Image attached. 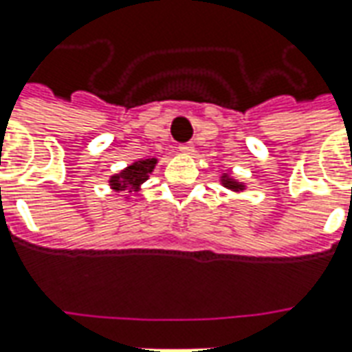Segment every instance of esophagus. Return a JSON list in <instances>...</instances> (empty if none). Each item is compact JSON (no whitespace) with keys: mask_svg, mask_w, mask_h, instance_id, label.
<instances>
[{"mask_svg":"<svg viewBox=\"0 0 352 352\" xmlns=\"http://www.w3.org/2000/svg\"><path fill=\"white\" fill-rule=\"evenodd\" d=\"M179 151L188 156V154H192V152H194V144H192V142H186V144H181V146H179Z\"/></svg>","mask_w":352,"mask_h":352,"instance_id":"obj_1","label":"esophagus"}]
</instances>
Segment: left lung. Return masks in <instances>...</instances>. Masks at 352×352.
<instances>
[{
  "instance_id": "1",
  "label": "left lung",
  "mask_w": 352,
  "mask_h": 352,
  "mask_svg": "<svg viewBox=\"0 0 352 352\" xmlns=\"http://www.w3.org/2000/svg\"><path fill=\"white\" fill-rule=\"evenodd\" d=\"M221 184H223L225 188H228V190H232V192H242L245 188V184L240 183V181H236L230 173H223V177H221Z\"/></svg>"
}]
</instances>
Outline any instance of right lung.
<instances>
[{"instance_id":"obj_1","label":"right lung","mask_w":352,"mask_h":352,"mask_svg":"<svg viewBox=\"0 0 352 352\" xmlns=\"http://www.w3.org/2000/svg\"><path fill=\"white\" fill-rule=\"evenodd\" d=\"M156 164H158V158L137 160L125 169H122L120 173H114L110 177L108 184L116 192H139L142 183L148 179V175L156 168ZM125 198H127V194H125Z\"/></svg>"}]
</instances>
